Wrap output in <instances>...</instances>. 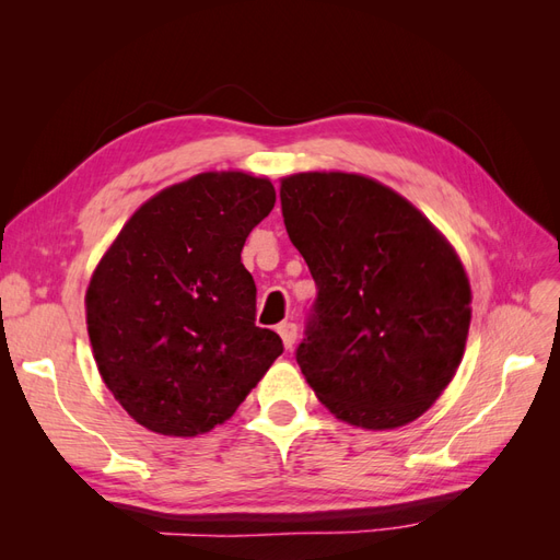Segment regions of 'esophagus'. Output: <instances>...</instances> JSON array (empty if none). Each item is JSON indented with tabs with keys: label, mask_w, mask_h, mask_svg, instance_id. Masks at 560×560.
Here are the masks:
<instances>
[{
	"label": "esophagus",
	"mask_w": 560,
	"mask_h": 560,
	"mask_svg": "<svg viewBox=\"0 0 560 560\" xmlns=\"http://www.w3.org/2000/svg\"><path fill=\"white\" fill-rule=\"evenodd\" d=\"M296 325L294 322H282V325H278V334H280V338H282V343H284V348L287 350H292L294 348V343H296Z\"/></svg>",
	"instance_id": "obj_1"
}]
</instances>
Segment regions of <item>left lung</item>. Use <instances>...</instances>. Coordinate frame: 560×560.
Wrapping results in <instances>:
<instances>
[{
	"label": "left lung",
	"mask_w": 560,
	"mask_h": 560,
	"mask_svg": "<svg viewBox=\"0 0 560 560\" xmlns=\"http://www.w3.org/2000/svg\"><path fill=\"white\" fill-rule=\"evenodd\" d=\"M280 202L317 284L301 374L350 425L416 420L465 352L471 292L455 249L409 200L362 175L284 177Z\"/></svg>",
	"instance_id": "obj_1"
}]
</instances>
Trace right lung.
<instances>
[{"mask_svg": "<svg viewBox=\"0 0 560 560\" xmlns=\"http://www.w3.org/2000/svg\"><path fill=\"white\" fill-rule=\"evenodd\" d=\"M273 206L266 177L200 173L149 198L97 264L86 292L95 362L147 430L210 432L282 354V338L254 325L257 287L241 261Z\"/></svg>", "mask_w": 560, "mask_h": 560, "instance_id": "add662e5", "label": "right lung"}]
</instances>
